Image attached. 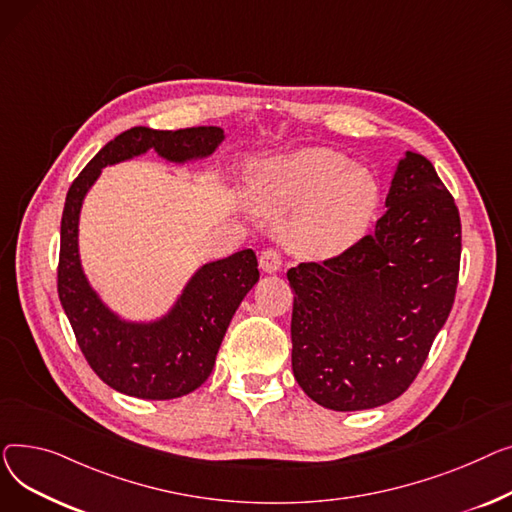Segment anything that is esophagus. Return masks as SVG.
I'll use <instances>...</instances> for the list:
<instances>
[{"mask_svg":"<svg viewBox=\"0 0 512 512\" xmlns=\"http://www.w3.org/2000/svg\"><path fill=\"white\" fill-rule=\"evenodd\" d=\"M281 264H283V258H281V252L277 248H266L260 254V268L266 270V273H277Z\"/></svg>","mask_w":512,"mask_h":512,"instance_id":"obj_1","label":"esophagus"}]
</instances>
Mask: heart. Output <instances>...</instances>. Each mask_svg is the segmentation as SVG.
Here are the masks:
<instances>
[{"mask_svg":"<svg viewBox=\"0 0 512 512\" xmlns=\"http://www.w3.org/2000/svg\"><path fill=\"white\" fill-rule=\"evenodd\" d=\"M374 175L328 148H302L264 163L254 177V198L266 208H302L291 242L328 256L349 248L364 233L378 206Z\"/></svg>","mask_w":512,"mask_h":512,"instance_id":"b5f03b06","label":"heart"}]
</instances>
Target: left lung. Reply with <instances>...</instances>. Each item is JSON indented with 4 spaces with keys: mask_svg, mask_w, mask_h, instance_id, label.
I'll return each instance as SVG.
<instances>
[{
    "mask_svg": "<svg viewBox=\"0 0 512 512\" xmlns=\"http://www.w3.org/2000/svg\"><path fill=\"white\" fill-rule=\"evenodd\" d=\"M386 206L345 252L287 270L293 376L326 409L401 397L455 304L461 217L426 157L405 155Z\"/></svg>",
    "mask_w": 512,
    "mask_h": 512,
    "instance_id": "obj_1",
    "label": "left lung"
}]
</instances>
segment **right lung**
<instances>
[{
	"label": "right lung",
	"mask_w": 512,
	"mask_h": 512,
	"mask_svg": "<svg viewBox=\"0 0 512 512\" xmlns=\"http://www.w3.org/2000/svg\"><path fill=\"white\" fill-rule=\"evenodd\" d=\"M223 140L217 126L186 130L132 128L107 142L72 182L62 215L57 293L88 366L119 393L165 401L196 390L213 372L225 330L246 293L256 285L258 260L252 250L202 266L163 320L134 324L111 314L90 289L78 256V215L101 169L148 148L169 161L213 153Z\"/></svg>",
	"instance_id": "right-lung-1"
}]
</instances>
